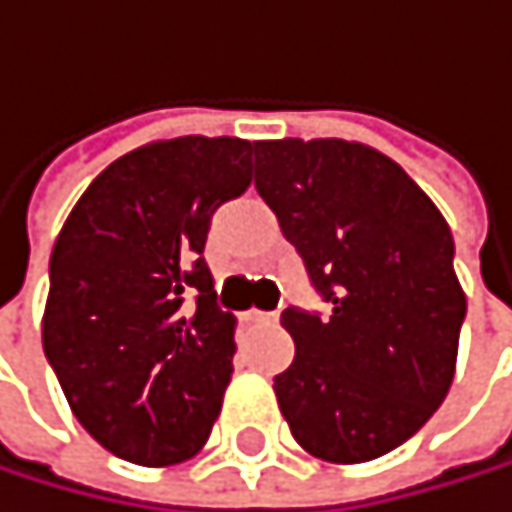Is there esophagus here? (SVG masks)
<instances>
[{
	"mask_svg": "<svg viewBox=\"0 0 512 512\" xmlns=\"http://www.w3.org/2000/svg\"><path fill=\"white\" fill-rule=\"evenodd\" d=\"M247 320L250 323H274L277 314L274 311H247Z\"/></svg>",
	"mask_w": 512,
	"mask_h": 512,
	"instance_id": "obj_1",
	"label": "esophagus"
}]
</instances>
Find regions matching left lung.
<instances>
[{"label": "left lung", "instance_id": "8db88e82", "mask_svg": "<svg viewBox=\"0 0 512 512\" xmlns=\"http://www.w3.org/2000/svg\"><path fill=\"white\" fill-rule=\"evenodd\" d=\"M256 192L305 262L326 314L287 308L274 375L296 443L332 464L403 446L446 400L467 299L452 232L412 176L363 143H256Z\"/></svg>", "mask_w": 512, "mask_h": 512}]
</instances>
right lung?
<instances>
[{
  "label": "right lung",
  "mask_w": 512,
  "mask_h": 512,
  "mask_svg": "<svg viewBox=\"0 0 512 512\" xmlns=\"http://www.w3.org/2000/svg\"><path fill=\"white\" fill-rule=\"evenodd\" d=\"M256 143L176 137L112 161L51 253L45 357L72 415L112 455L167 467L201 452L232 378L235 317L204 244L250 186Z\"/></svg>",
  "instance_id": "1"
}]
</instances>
